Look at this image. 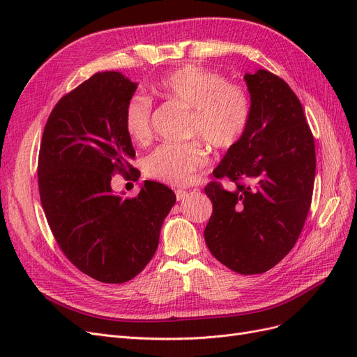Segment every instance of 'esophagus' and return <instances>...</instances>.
<instances>
[{
    "label": "esophagus",
    "mask_w": 357,
    "mask_h": 357,
    "mask_svg": "<svg viewBox=\"0 0 357 357\" xmlns=\"http://www.w3.org/2000/svg\"><path fill=\"white\" fill-rule=\"evenodd\" d=\"M176 197H177V201H183V199L188 197V192L185 189H177L176 190Z\"/></svg>",
    "instance_id": "esophagus-1"
}]
</instances>
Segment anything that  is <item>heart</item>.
<instances>
[{"label": "heart", "instance_id": "1", "mask_svg": "<svg viewBox=\"0 0 357 357\" xmlns=\"http://www.w3.org/2000/svg\"><path fill=\"white\" fill-rule=\"evenodd\" d=\"M156 92L192 110L189 135L215 150L235 146L245 132L250 119V100L236 84L220 74L197 66H185L167 74ZM125 129L131 139L146 143L152 137V101L134 95L125 109ZM207 164V152L199 142L162 144L144 162L149 177L171 186H185Z\"/></svg>", "mask_w": 357, "mask_h": 357}]
</instances>
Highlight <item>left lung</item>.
Returning <instances> with one entry per match:
<instances>
[{
	"label": "left lung",
	"instance_id": "8db88e82",
	"mask_svg": "<svg viewBox=\"0 0 357 357\" xmlns=\"http://www.w3.org/2000/svg\"><path fill=\"white\" fill-rule=\"evenodd\" d=\"M250 119L240 142L226 150L210 183L213 214L204 238L232 271L250 275L275 266L304 228L316 176L314 138L298 96L266 70L245 73Z\"/></svg>",
	"mask_w": 357,
	"mask_h": 357
}]
</instances>
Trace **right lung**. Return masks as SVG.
I'll return each instance as SVG.
<instances>
[{
  "mask_svg": "<svg viewBox=\"0 0 357 357\" xmlns=\"http://www.w3.org/2000/svg\"><path fill=\"white\" fill-rule=\"evenodd\" d=\"M137 83L117 71L93 74L52 110L38 155V189L50 231L82 273L125 283L153 257L176 195L146 180L132 199L114 193V172L132 174L135 152L125 109Z\"/></svg>",
  "mask_w": 357,
  "mask_h": 357,
  "instance_id": "right-lung-1",
  "label": "right lung"
}]
</instances>
